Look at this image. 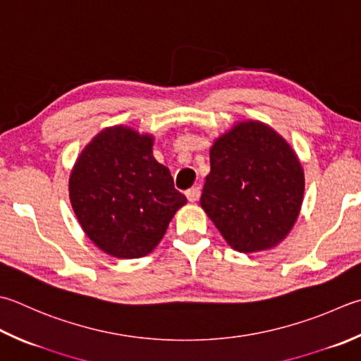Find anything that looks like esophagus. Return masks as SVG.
<instances>
[{"mask_svg":"<svg viewBox=\"0 0 361 361\" xmlns=\"http://www.w3.org/2000/svg\"><path fill=\"white\" fill-rule=\"evenodd\" d=\"M200 195H202V190H200V188H190V189H188L186 190V197H188V200L189 202H197L200 199Z\"/></svg>","mask_w":361,"mask_h":361,"instance_id":"esophagus-1","label":"esophagus"}]
</instances>
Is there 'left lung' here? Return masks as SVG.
<instances>
[{
    "instance_id": "obj_1",
    "label": "left lung",
    "mask_w": 361,
    "mask_h": 361,
    "mask_svg": "<svg viewBox=\"0 0 361 361\" xmlns=\"http://www.w3.org/2000/svg\"><path fill=\"white\" fill-rule=\"evenodd\" d=\"M200 204L225 241L241 253L269 250L298 221L305 176L298 154L258 120L233 125L209 148Z\"/></svg>"
}]
</instances>
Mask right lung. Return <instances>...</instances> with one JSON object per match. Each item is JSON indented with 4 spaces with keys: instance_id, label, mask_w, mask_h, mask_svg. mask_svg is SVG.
Segmentation results:
<instances>
[{
    "instance_id": "obj_1",
    "label": "right lung",
    "mask_w": 361,
    "mask_h": 361,
    "mask_svg": "<svg viewBox=\"0 0 361 361\" xmlns=\"http://www.w3.org/2000/svg\"><path fill=\"white\" fill-rule=\"evenodd\" d=\"M68 192L78 222L98 249L140 258L164 236L186 197L153 157V136L130 126L104 128L78 157Z\"/></svg>"
}]
</instances>
